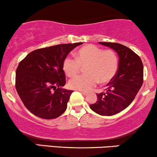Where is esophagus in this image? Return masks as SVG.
<instances>
[{
    "label": "esophagus",
    "instance_id": "obj_1",
    "mask_svg": "<svg viewBox=\"0 0 157 157\" xmlns=\"http://www.w3.org/2000/svg\"><path fill=\"white\" fill-rule=\"evenodd\" d=\"M80 93H81V94H83V95H86V94H88L86 92H84V91H80Z\"/></svg>",
    "mask_w": 157,
    "mask_h": 157
}]
</instances>
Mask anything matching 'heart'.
Instances as JSON below:
<instances>
[{"label":"heart","instance_id":"1","mask_svg":"<svg viewBox=\"0 0 157 157\" xmlns=\"http://www.w3.org/2000/svg\"><path fill=\"white\" fill-rule=\"evenodd\" d=\"M74 56L75 60L70 57L63 60V69L65 75L75 77L84 67L86 74L71 79L68 82L69 87L75 90H90L98 82L101 85L109 83L118 71L119 59L112 49L103 50L94 44H86L77 50Z\"/></svg>","mask_w":157,"mask_h":157}]
</instances>
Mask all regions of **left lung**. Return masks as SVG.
<instances>
[{
	"mask_svg": "<svg viewBox=\"0 0 157 157\" xmlns=\"http://www.w3.org/2000/svg\"><path fill=\"white\" fill-rule=\"evenodd\" d=\"M118 53L119 65L116 75L106 85L105 92L97 94L98 101L89 105L101 115H113L126 109L135 98L143 83V64L140 57L118 43L99 42Z\"/></svg>",
	"mask_w": 157,
	"mask_h": 157,
	"instance_id": "left-lung-1",
	"label": "left lung"
}]
</instances>
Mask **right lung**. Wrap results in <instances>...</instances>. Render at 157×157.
Wrapping results in <instances>:
<instances>
[{
	"mask_svg": "<svg viewBox=\"0 0 157 157\" xmlns=\"http://www.w3.org/2000/svg\"><path fill=\"white\" fill-rule=\"evenodd\" d=\"M82 42L63 44L30 52L16 69L15 88L25 107L44 119H53L65 111L72 90L65 84L63 60Z\"/></svg>",
	"mask_w": 157,
	"mask_h": 157,
	"instance_id": "add662e5",
	"label": "right lung"
}]
</instances>
